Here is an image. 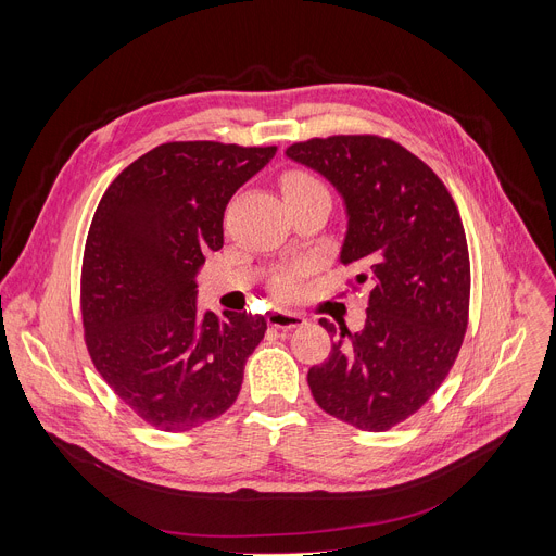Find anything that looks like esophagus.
Listing matches in <instances>:
<instances>
[{
	"mask_svg": "<svg viewBox=\"0 0 556 556\" xmlns=\"http://www.w3.org/2000/svg\"><path fill=\"white\" fill-rule=\"evenodd\" d=\"M268 325L275 329H298L304 327L306 319L300 313H290V311H270L268 313Z\"/></svg>",
	"mask_w": 556,
	"mask_h": 556,
	"instance_id": "34e87169",
	"label": "esophagus"
}]
</instances>
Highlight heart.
I'll list each match as a JSON object with an SVG mask.
<instances>
[{
    "label": "heart",
    "instance_id": "b5f03b06",
    "mask_svg": "<svg viewBox=\"0 0 556 556\" xmlns=\"http://www.w3.org/2000/svg\"><path fill=\"white\" fill-rule=\"evenodd\" d=\"M315 189H325V185L319 182L313 173L308 170H288L281 178V191L283 195H298V193H306V191H315ZM295 277L298 270H286L283 275H279L277 279V293L288 298L295 293Z\"/></svg>",
    "mask_w": 556,
    "mask_h": 556
}]
</instances>
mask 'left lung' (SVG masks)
I'll return each instance as SVG.
<instances>
[{
    "label": "left lung",
    "mask_w": 556,
    "mask_h": 556,
    "mask_svg": "<svg viewBox=\"0 0 556 556\" xmlns=\"http://www.w3.org/2000/svg\"><path fill=\"white\" fill-rule=\"evenodd\" d=\"M346 204L340 261L369 283L365 327L340 336L308 369L331 417L383 432L413 417L448 376L469 325L471 263L455 200L437 173L378 135H333L288 146ZM336 336V325L319 319Z\"/></svg>",
    "instance_id": "8db88e82"
}]
</instances>
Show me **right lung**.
Wrapping results in <instances>:
<instances>
[{
  "mask_svg": "<svg viewBox=\"0 0 556 556\" xmlns=\"http://www.w3.org/2000/svg\"><path fill=\"white\" fill-rule=\"evenodd\" d=\"M277 146L168 141L105 189L87 231L80 313L87 352L130 410L185 432L229 410L263 315L198 313L204 252L223 248L229 198Z\"/></svg>",
  "mask_w": 556,
  "mask_h": 556,
  "instance_id": "right-lung-1",
  "label": "right lung"
}]
</instances>
